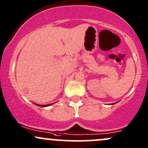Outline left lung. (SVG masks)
<instances>
[{"mask_svg": "<svg viewBox=\"0 0 148 148\" xmlns=\"http://www.w3.org/2000/svg\"><path fill=\"white\" fill-rule=\"evenodd\" d=\"M116 104V102L115 103H112V104Z\"/></svg>", "mask_w": 148, "mask_h": 148, "instance_id": "obj_1", "label": "left lung"}]
</instances>
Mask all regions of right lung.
Listing matches in <instances>:
<instances>
[{
	"label": "right lung",
	"instance_id": "add662e5",
	"mask_svg": "<svg viewBox=\"0 0 148 148\" xmlns=\"http://www.w3.org/2000/svg\"><path fill=\"white\" fill-rule=\"evenodd\" d=\"M53 103H52V104H45V105H42V104H35L36 105L39 106H42V107H44V106H50L51 105V104H53Z\"/></svg>",
	"mask_w": 148,
	"mask_h": 148
}]
</instances>
